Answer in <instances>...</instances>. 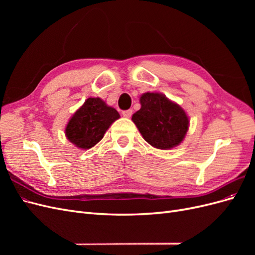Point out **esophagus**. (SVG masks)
Masks as SVG:
<instances>
[{
  "mask_svg": "<svg viewBox=\"0 0 255 255\" xmlns=\"http://www.w3.org/2000/svg\"><path fill=\"white\" fill-rule=\"evenodd\" d=\"M132 114H133V111H132V110H127V111H123V112H122L123 117H126V118H129L130 116H132Z\"/></svg>",
  "mask_w": 255,
  "mask_h": 255,
  "instance_id": "1",
  "label": "esophagus"
}]
</instances>
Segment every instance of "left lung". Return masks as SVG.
<instances>
[{
  "label": "left lung",
  "instance_id": "obj_1",
  "mask_svg": "<svg viewBox=\"0 0 255 255\" xmlns=\"http://www.w3.org/2000/svg\"><path fill=\"white\" fill-rule=\"evenodd\" d=\"M140 104L132 120L146 142L156 149L169 150L183 141L189 120L179 104L157 92H145Z\"/></svg>",
  "mask_w": 255,
  "mask_h": 255
}]
</instances>
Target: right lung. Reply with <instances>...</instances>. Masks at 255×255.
Returning <instances> with one entry per match:
<instances>
[{"label":"right lung","mask_w":255,"mask_h":255,"mask_svg":"<svg viewBox=\"0 0 255 255\" xmlns=\"http://www.w3.org/2000/svg\"><path fill=\"white\" fill-rule=\"evenodd\" d=\"M119 118V113L102 99L88 98L69 120L65 134L78 148L87 150L101 140L106 130Z\"/></svg>","instance_id":"obj_1"}]
</instances>
